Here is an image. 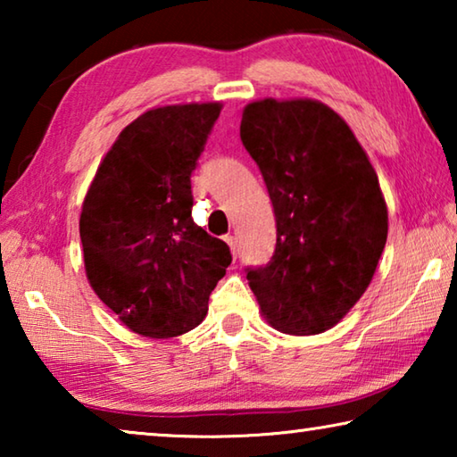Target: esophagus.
<instances>
[{
  "label": "esophagus",
  "instance_id": "obj_1",
  "mask_svg": "<svg viewBox=\"0 0 457 457\" xmlns=\"http://www.w3.org/2000/svg\"><path fill=\"white\" fill-rule=\"evenodd\" d=\"M226 242L229 245L231 253H234V256H237V239H236V236H226Z\"/></svg>",
  "mask_w": 457,
  "mask_h": 457
}]
</instances>
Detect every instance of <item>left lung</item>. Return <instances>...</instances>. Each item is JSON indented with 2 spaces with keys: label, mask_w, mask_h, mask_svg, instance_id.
<instances>
[{
  "label": "left lung",
  "mask_w": 457,
  "mask_h": 457,
  "mask_svg": "<svg viewBox=\"0 0 457 457\" xmlns=\"http://www.w3.org/2000/svg\"><path fill=\"white\" fill-rule=\"evenodd\" d=\"M239 137L274 205L276 252L247 282L268 324L319 335L369 288L386 242V204L345 119L312 98L250 103Z\"/></svg>",
  "instance_id": "obj_1"
}]
</instances>
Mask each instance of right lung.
Listing matches in <instances>:
<instances>
[{
  "instance_id": "add662e5",
  "label": "right lung",
  "mask_w": 457,
  "mask_h": 457,
  "mask_svg": "<svg viewBox=\"0 0 457 457\" xmlns=\"http://www.w3.org/2000/svg\"><path fill=\"white\" fill-rule=\"evenodd\" d=\"M221 103L151 108L120 130L80 213L87 278L122 324L171 338L205 319L231 253L191 218V173Z\"/></svg>"
}]
</instances>
